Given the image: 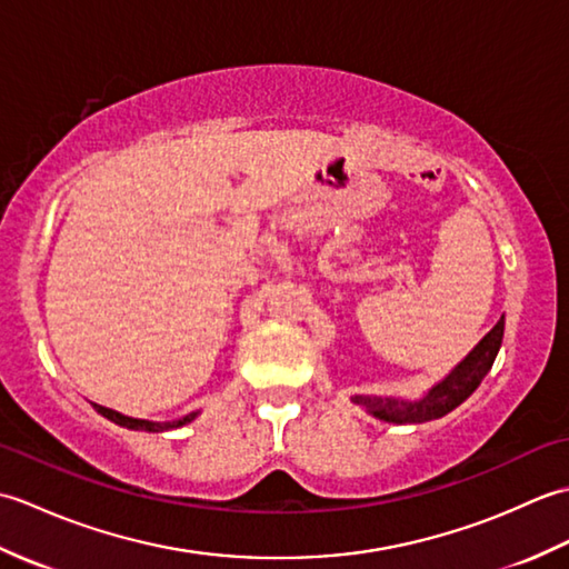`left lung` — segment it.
<instances>
[{"mask_svg": "<svg viewBox=\"0 0 569 569\" xmlns=\"http://www.w3.org/2000/svg\"><path fill=\"white\" fill-rule=\"evenodd\" d=\"M503 340V318L493 325V330L481 340L475 352H471L462 365H459L450 377L422 398L420 403H406L393 401V398H371V396H355V403L365 406L369 413L389 422H428L435 418H442L457 408L465 398L471 396L481 379L487 377L493 359L499 355V347Z\"/></svg>", "mask_w": 569, "mask_h": 569, "instance_id": "obj_1", "label": "left lung"}]
</instances>
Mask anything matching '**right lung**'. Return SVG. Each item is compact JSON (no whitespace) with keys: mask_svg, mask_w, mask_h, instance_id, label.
<instances>
[{"mask_svg":"<svg viewBox=\"0 0 569 569\" xmlns=\"http://www.w3.org/2000/svg\"><path fill=\"white\" fill-rule=\"evenodd\" d=\"M94 410H98V413H102L107 420L117 422V426H124V428H131V430H149V432H161V430H168V428H180V426H186V422H190L192 418H196V413H190L186 418L171 420V422H151V420H139V418L122 416V413H117V410L102 408V406H94Z\"/></svg>","mask_w":569,"mask_h":569,"instance_id":"add662e5","label":"right lung"}]
</instances>
